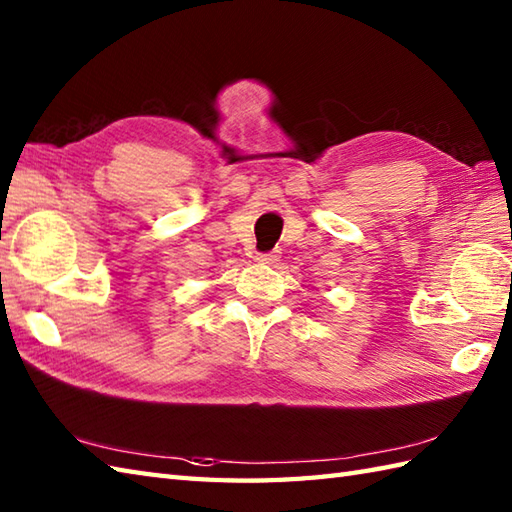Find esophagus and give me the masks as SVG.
<instances>
[{"mask_svg":"<svg viewBox=\"0 0 512 512\" xmlns=\"http://www.w3.org/2000/svg\"><path fill=\"white\" fill-rule=\"evenodd\" d=\"M279 250H270V253H259L257 255V262H262V264H270V266H273V264H277L279 262Z\"/></svg>","mask_w":512,"mask_h":512,"instance_id":"esophagus-1","label":"esophagus"}]
</instances>
